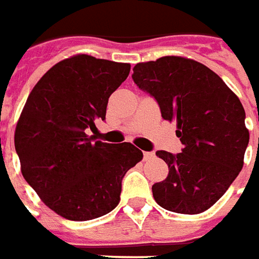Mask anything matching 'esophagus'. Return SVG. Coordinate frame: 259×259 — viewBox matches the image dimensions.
<instances>
[{"label":"esophagus","instance_id":"1","mask_svg":"<svg viewBox=\"0 0 259 259\" xmlns=\"http://www.w3.org/2000/svg\"><path fill=\"white\" fill-rule=\"evenodd\" d=\"M153 157H155V153H153V152H145L144 153V160H146V162L152 160Z\"/></svg>","mask_w":259,"mask_h":259}]
</instances>
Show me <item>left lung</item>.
I'll use <instances>...</instances> for the list:
<instances>
[{
  "mask_svg": "<svg viewBox=\"0 0 259 259\" xmlns=\"http://www.w3.org/2000/svg\"><path fill=\"white\" fill-rule=\"evenodd\" d=\"M133 79L157 100L164 120L176 121L184 145L177 155L156 152L168 176L152 187L155 201L177 213H202L243 168L250 141L243 104L219 75L185 57L138 62Z\"/></svg>",
  "mask_w": 259,
  "mask_h": 259,
  "instance_id": "1",
  "label": "left lung"
}]
</instances>
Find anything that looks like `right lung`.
<instances>
[{
	"mask_svg": "<svg viewBox=\"0 0 259 259\" xmlns=\"http://www.w3.org/2000/svg\"><path fill=\"white\" fill-rule=\"evenodd\" d=\"M131 65L88 54L65 58L27 97L15 128L21 171L40 199L68 221H92L120 202L121 180L142 160L130 142H92L109 97Z\"/></svg>",
	"mask_w": 259,
	"mask_h": 259,
	"instance_id": "right-lung-1",
	"label": "right lung"
}]
</instances>
